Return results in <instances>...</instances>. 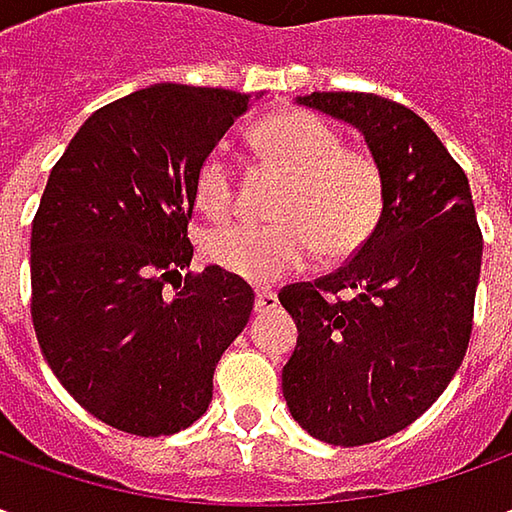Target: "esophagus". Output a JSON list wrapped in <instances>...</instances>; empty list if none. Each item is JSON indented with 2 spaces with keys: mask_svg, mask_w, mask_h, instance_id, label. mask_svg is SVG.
Instances as JSON below:
<instances>
[{
  "mask_svg": "<svg viewBox=\"0 0 512 512\" xmlns=\"http://www.w3.org/2000/svg\"><path fill=\"white\" fill-rule=\"evenodd\" d=\"M279 307V296L273 293V290H259L256 293V310L259 313H270V310H276Z\"/></svg>",
  "mask_w": 512,
  "mask_h": 512,
  "instance_id": "esophagus-1",
  "label": "esophagus"
}]
</instances>
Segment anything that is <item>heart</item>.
I'll list each match as a JSON object with an SVG mask.
<instances>
[{
	"label": "heart",
	"instance_id": "b5f03b06",
	"mask_svg": "<svg viewBox=\"0 0 512 512\" xmlns=\"http://www.w3.org/2000/svg\"><path fill=\"white\" fill-rule=\"evenodd\" d=\"M259 159L285 176L273 225H219L202 239V256L250 285H273L302 267L313 250L347 259L373 236L384 210L382 170L362 150L342 148L339 133L305 110L267 116L250 133ZM236 179L222 150L199 165L193 196L207 216L233 207Z\"/></svg>",
	"mask_w": 512,
	"mask_h": 512
}]
</instances>
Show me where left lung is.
Returning <instances> with one entry per match:
<instances>
[{
    "mask_svg": "<svg viewBox=\"0 0 512 512\" xmlns=\"http://www.w3.org/2000/svg\"><path fill=\"white\" fill-rule=\"evenodd\" d=\"M296 102L353 125L382 170V219L359 253L279 293L299 330L282 370L290 416L319 442L359 447L416 422L459 370L482 233L464 170L422 116L373 93Z\"/></svg>",
    "mask_w": 512,
    "mask_h": 512,
    "instance_id": "1",
    "label": "left lung"
}]
</instances>
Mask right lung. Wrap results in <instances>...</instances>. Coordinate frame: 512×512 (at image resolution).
<instances>
[{"label":"right lung","instance_id":"add662e5","mask_svg":"<svg viewBox=\"0 0 512 512\" xmlns=\"http://www.w3.org/2000/svg\"><path fill=\"white\" fill-rule=\"evenodd\" d=\"M259 99V96H256ZM250 93L150 85L99 108L53 165L30 233V313L53 376L99 422L173 436L213 399L253 290L190 267L187 219L205 156Z\"/></svg>","mask_w":512,"mask_h":512}]
</instances>
